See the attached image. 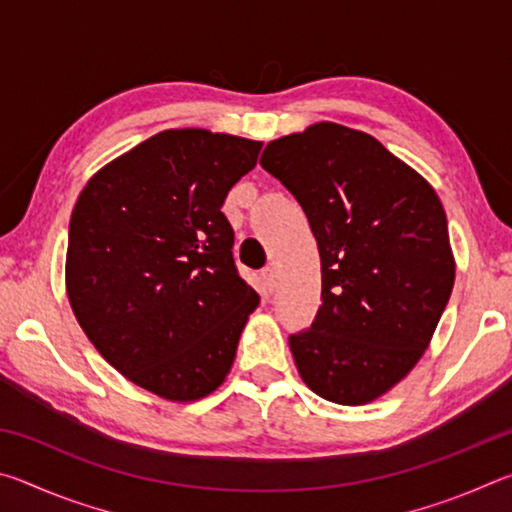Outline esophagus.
Returning <instances> with one entry per match:
<instances>
[{"label":"esophagus","instance_id":"34e87169","mask_svg":"<svg viewBox=\"0 0 512 512\" xmlns=\"http://www.w3.org/2000/svg\"><path fill=\"white\" fill-rule=\"evenodd\" d=\"M259 282H262V293H273L275 289V275H273V268H264L262 273H259Z\"/></svg>","mask_w":512,"mask_h":512}]
</instances>
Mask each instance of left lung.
Listing matches in <instances>:
<instances>
[{"instance_id": "left-lung-1", "label": "left lung", "mask_w": 512, "mask_h": 512, "mask_svg": "<svg viewBox=\"0 0 512 512\" xmlns=\"http://www.w3.org/2000/svg\"><path fill=\"white\" fill-rule=\"evenodd\" d=\"M259 164L318 241L323 305L289 336L300 377L329 402H372L409 375L452 296L443 203L375 137L329 121L266 144Z\"/></svg>"}]
</instances>
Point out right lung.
Here are the masks:
<instances>
[{
    "mask_svg": "<svg viewBox=\"0 0 512 512\" xmlns=\"http://www.w3.org/2000/svg\"><path fill=\"white\" fill-rule=\"evenodd\" d=\"M262 142L162 131L94 173L74 205L67 296L133 384L192 402L223 384L257 291L239 275L225 196Z\"/></svg>",
    "mask_w": 512,
    "mask_h": 512,
    "instance_id": "1",
    "label": "right lung"
}]
</instances>
